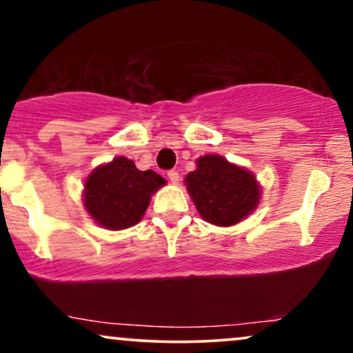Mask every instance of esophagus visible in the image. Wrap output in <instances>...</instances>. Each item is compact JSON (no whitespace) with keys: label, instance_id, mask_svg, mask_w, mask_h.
<instances>
[{"label":"esophagus","instance_id":"34e87169","mask_svg":"<svg viewBox=\"0 0 353 353\" xmlns=\"http://www.w3.org/2000/svg\"><path fill=\"white\" fill-rule=\"evenodd\" d=\"M167 176H168V180L172 181L173 185H176L178 181H180V175H178L176 170H168V172H167Z\"/></svg>","mask_w":353,"mask_h":353}]
</instances>
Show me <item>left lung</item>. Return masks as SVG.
<instances>
[{
  "label": "left lung",
  "mask_w": 353,
  "mask_h": 353,
  "mask_svg": "<svg viewBox=\"0 0 353 353\" xmlns=\"http://www.w3.org/2000/svg\"><path fill=\"white\" fill-rule=\"evenodd\" d=\"M198 168L185 178L191 199L204 221L232 225L249 216L259 204L255 176L219 155L198 159Z\"/></svg>",
  "instance_id": "left-lung-1"
}]
</instances>
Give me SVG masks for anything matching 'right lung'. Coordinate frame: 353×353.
Here are the masks:
<instances>
[{
  "instance_id": "1",
  "label": "right lung",
  "mask_w": 353,
  "mask_h": 353,
  "mask_svg": "<svg viewBox=\"0 0 353 353\" xmlns=\"http://www.w3.org/2000/svg\"><path fill=\"white\" fill-rule=\"evenodd\" d=\"M165 180L152 170L136 168L132 160L117 157L86 178L85 208L103 228L128 229L142 219L155 193Z\"/></svg>"
}]
</instances>
